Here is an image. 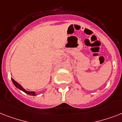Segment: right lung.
<instances>
[{
  "label": "right lung",
  "mask_w": 122,
  "mask_h": 122,
  "mask_svg": "<svg viewBox=\"0 0 122 122\" xmlns=\"http://www.w3.org/2000/svg\"><path fill=\"white\" fill-rule=\"evenodd\" d=\"M11 80H12L13 84H14V86H15L16 88H18V89H19L20 90H21V91H23L24 92H25L26 94H27L30 95V96H37V95L35 91H26V90H25V89H24L23 87H22L21 85H20V83H18L17 81H15L13 78H11Z\"/></svg>",
  "instance_id": "obj_1"
}]
</instances>
